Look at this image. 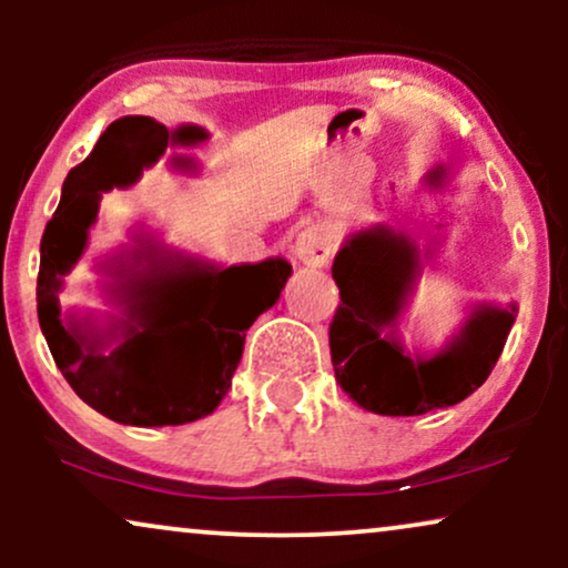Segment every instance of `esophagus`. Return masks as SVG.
<instances>
[{
  "label": "esophagus",
  "mask_w": 568,
  "mask_h": 568,
  "mask_svg": "<svg viewBox=\"0 0 568 568\" xmlns=\"http://www.w3.org/2000/svg\"><path fill=\"white\" fill-rule=\"evenodd\" d=\"M293 253L306 266H325L331 262V256H334V237H331V232L325 226H306L296 237Z\"/></svg>",
  "instance_id": "1"
}]
</instances>
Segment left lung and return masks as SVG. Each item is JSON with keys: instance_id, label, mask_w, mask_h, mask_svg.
Wrapping results in <instances>:
<instances>
[{"instance_id": "1", "label": "left lung", "mask_w": 568, "mask_h": 568, "mask_svg": "<svg viewBox=\"0 0 568 568\" xmlns=\"http://www.w3.org/2000/svg\"><path fill=\"white\" fill-rule=\"evenodd\" d=\"M446 171L427 175L440 186ZM338 304L328 328L336 382L361 408L382 416H419L473 395L497 366L515 323V304H478L446 349L410 355L397 317L422 272V253L389 226L357 232L334 258Z\"/></svg>"}]
</instances>
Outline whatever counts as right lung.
Wrapping results in <instances>:
<instances>
[{"label":"right lung","mask_w":568,"mask_h":568,"mask_svg":"<svg viewBox=\"0 0 568 568\" xmlns=\"http://www.w3.org/2000/svg\"><path fill=\"white\" fill-rule=\"evenodd\" d=\"M205 139L197 125L168 130L152 116H122L98 139L90 158L67 175L61 202L44 226L37 277L42 334L71 389L120 425H186L213 414L232 387L245 331L277 302L291 277L285 258L237 266L189 262L179 272L152 266V272L125 277L122 291L130 315L106 336L74 317L61 321L58 291L88 245L101 194L135 184L143 168L165 154L168 143ZM175 162L186 165V160ZM160 284L174 285L168 305L153 298ZM116 327L123 342L106 353Z\"/></svg>","instance_id":"right-lung-1"}]
</instances>
